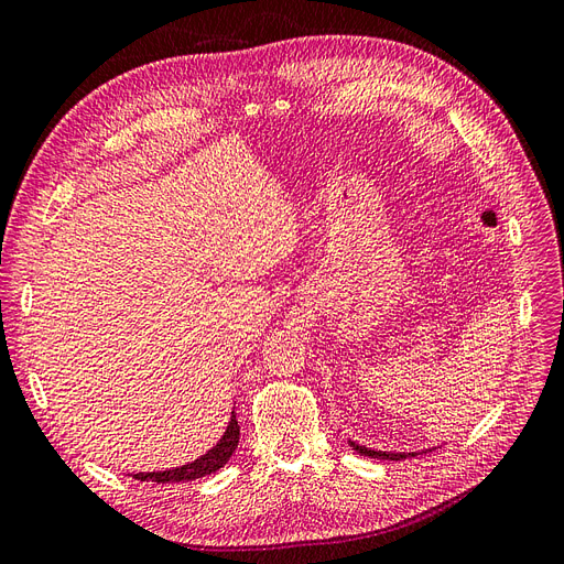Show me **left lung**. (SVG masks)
Returning <instances> with one entry per match:
<instances>
[{
  "label": "left lung",
  "mask_w": 564,
  "mask_h": 564,
  "mask_svg": "<svg viewBox=\"0 0 564 564\" xmlns=\"http://www.w3.org/2000/svg\"><path fill=\"white\" fill-rule=\"evenodd\" d=\"M348 446L360 453V455H367V457H379V460H406V457H413V455H423L427 451H434V448H423V451H409V453H392V451H373V448H367V446H360L356 442L348 440Z\"/></svg>",
  "instance_id": "8db88e82"
}]
</instances>
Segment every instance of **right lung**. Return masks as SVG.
Wrapping results in <instances>:
<instances>
[{"mask_svg": "<svg viewBox=\"0 0 564 564\" xmlns=\"http://www.w3.org/2000/svg\"><path fill=\"white\" fill-rule=\"evenodd\" d=\"M239 444V423H237V413L232 409L229 413V423L223 432V436L218 440V444L206 451L204 455H199L197 460L174 467V469H164V471H139V474H130L137 481H153V484H178V481H195V478L216 474L220 467L227 465L229 457L237 451Z\"/></svg>", "mask_w": 564, "mask_h": 564, "instance_id": "add662e5", "label": "right lung"}]
</instances>
